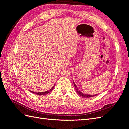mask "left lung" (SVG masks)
Masks as SVG:
<instances>
[{
	"label": "left lung",
	"instance_id": "8db88e82",
	"mask_svg": "<svg viewBox=\"0 0 129 129\" xmlns=\"http://www.w3.org/2000/svg\"><path fill=\"white\" fill-rule=\"evenodd\" d=\"M73 83L74 85V87H75V89L76 90V92L79 94L80 96L83 97H87V98H89V97H94L95 96H97L98 94H95V95H88V94H85V93H83V92H82L81 91H80V90H79L78 88L76 85L75 82L73 81Z\"/></svg>",
	"mask_w": 129,
	"mask_h": 129
}]
</instances>
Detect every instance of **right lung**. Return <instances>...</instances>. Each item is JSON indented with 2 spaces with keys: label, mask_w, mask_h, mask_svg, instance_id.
Segmentation results:
<instances>
[{
  "label": "right lung",
  "mask_w": 129,
  "mask_h": 129,
  "mask_svg": "<svg viewBox=\"0 0 129 129\" xmlns=\"http://www.w3.org/2000/svg\"><path fill=\"white\" fill-rule=\"evenodd\" d=\"M54 88V86L50 89V90H47V91H44V92H33V91H30V92H32V93H34V94H37V95H46L47 94H48V93H49V92H51L53 89Z\"/></svg>",
  "instance_id": "1"
}]
</instances>
